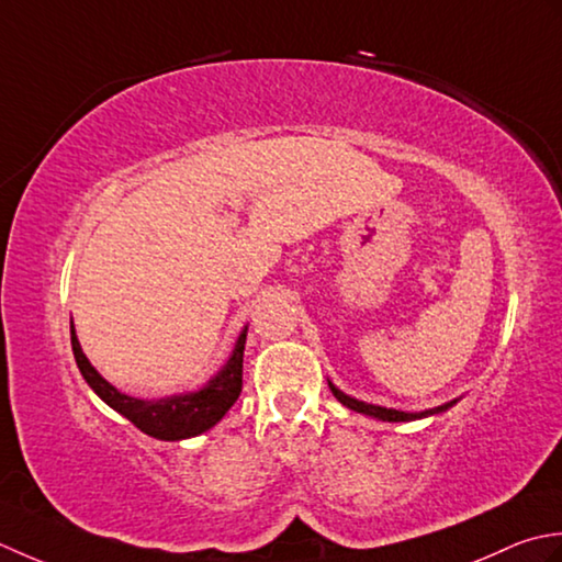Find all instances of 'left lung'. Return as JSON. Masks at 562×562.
I'll list each match as a JSON object with an SVG mask.
<instances>
[{"label": "left lung", "instance_id": "obj_1", "mask_svg": "<svg viewBox=\"0 0 562 562\" xmlns=\"http://www.w3.org/2000/svg\"><path fill=\"white\" fill-rule=\"evenodd\" d=\"M329 391H331V395L339 400L341 405H347L353 412H361V415L383 419V422H415V419H425V417H431V415H439V412H446V409L453 407L458 403V400H451V403L439 405V407H431V409H425V412H400V409H393V407H381V405L361 403V400L351 397L347 393H341L339 387L331 385V383H329Z\"/></svg>", "mask_w": 562, "mask_h": 562}]
</instances>
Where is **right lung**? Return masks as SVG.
<instances>
[{"instance_id": "obj_1", "label": "right lung", "mask_w": 562, "mask_h": 562, "mask_svg": "<svg viewBox=\"0 0 562 562\" xmlns=\"http://www.w3.org/2000/svg\"><path fill=\"white\" fill-rule=\"evenodd\" d=\"M70 335L77 369L85 375L91 391L104 400L109 407L116 409L119 415L131 419L137 429L147 434V437L162 441H181L189 437H199V434L215 427L217 422L225 417V412L235 405L239 393H243V357L247 327L239 331L231 359H227L223 369L217 371L201 391L169 395L159 400H140L121 393L119 387H113L85 357L72 323Z\"/></svg>"}]
</instances>
